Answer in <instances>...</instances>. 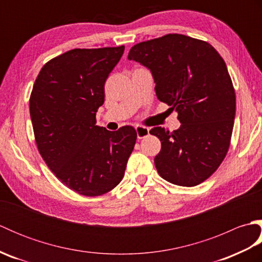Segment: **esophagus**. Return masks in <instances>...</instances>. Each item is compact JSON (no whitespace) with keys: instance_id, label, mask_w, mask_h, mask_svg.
Returning a JSON list of instances; mask_svg holds the SVG:
<instances>
[{"instance_id":"34e87169","label":"esophagus","mask_w":262,"mask_h":262,"mask_svg":"<svg viewBox=\"0 0 262 262\" xmlns=\"http://www.w3.org/2000/svg\"><path fill=\"white\" fill-rule=\"evenodd\" d=\"M136 134H137V138H144L146 137L149 134V129L147 127H144V126H136Z\"/></svg>"}]
</instances>
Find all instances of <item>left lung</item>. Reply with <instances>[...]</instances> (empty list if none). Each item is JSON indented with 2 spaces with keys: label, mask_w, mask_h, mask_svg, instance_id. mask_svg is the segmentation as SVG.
<instances>
[{
  "label": "left lung",
  "mask_w": 262,
  "mask_h": 262,
  "mask_svg": "<svg viewBox=\"0 0 262 262\" xmlns=\"http://www.w3.org/2000/svg\"><path fill=\"white\" fill-rule=\"evenodd\" d=\"M128 59L151 71L158 99L181 122L173 132L149 130L161 141L159 174L183 187L204 182L226 157L234 125L235 91L224 59L210 43L179 33L136 43Z\"/></svg>",
  "instance_id": "obj_1"
}]
</instances>
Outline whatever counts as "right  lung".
Returning a JSON list of instances; mask_svg holds the SVG:
<instances>
[{
    "label": "right lung",
    "instance_id": "obj_1",
    "mask_svg": "<svg viewBox=\"0 0 262 262\" xmlns=\"http://www.w3.org/2000/svg\"><path fill=\"white\" fill-rule=\"evenodd\" d=\"M124 51L125 46L72 49L42 66L31 91L38 151L57 179L83 196L113 190L136 143L134 127L109 132L96 125L105 80Z\"/></svg>",
    "mask_w": 262,
    "mask_h": 262
}]
</instances>
